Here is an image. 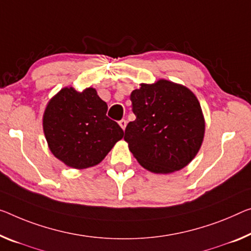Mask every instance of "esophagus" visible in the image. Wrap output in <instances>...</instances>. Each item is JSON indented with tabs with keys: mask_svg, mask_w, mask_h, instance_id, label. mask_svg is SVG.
Listing matches in <instances>:
<instances>
[{
	"mask_svg": "<svg viewBox=\"0 0 251 251\" xmlns=\"http://www.w3.org/2000/svg\"><path fill=\"white\" fill-rule=\"evenodd\" d=\"M119 125H120L121 128H122L123 130H125L126 126V120H125V119H122V120L119 121Z\"/></svg>",
	"mask_w": 251,
	"mask_h": 251,
	"instance_id": "34e87169",
	"label": "esophagus"
}]
</instances>
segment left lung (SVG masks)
I'll list each match as a JSON object with an SVG mask.
<instances>
[{"mask_svg":"<svg viewBox=\"0 0 251 251\" xmlns=\"http://www.w3.org/2000/svg\"><path fill=\"white\" fill-rule=\"evenodd\" d=\"M130 100L136 120L126 126L125 140L139 164L157 174L190 164L205 130L196 96L185 86L160 79L141 84Z\"/></svg>","mask_w":251,"mask_h":251,"instance_id":"obj_1","label":"left lung"}]
</instances>
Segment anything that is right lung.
<instances>
[{"label":"right lung","mask_w":251,"mask_h":251,"mask_svg":"<svg viewBox=\"0 0 251 251\" xmlns=\"http://www.w3.org/2000/svg\"><path fill=\"white\" fill-rule=\"evenodd\" d=\"M106 112L107 104L92 87L84 92L65 87L53 96L45 111L44 131L55 157L78 169L101 163L123 137Z\"/></svg>","instance_id":"add662e5"}]
</instances>
